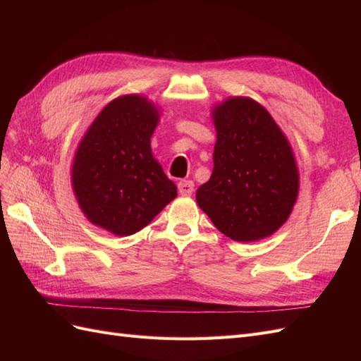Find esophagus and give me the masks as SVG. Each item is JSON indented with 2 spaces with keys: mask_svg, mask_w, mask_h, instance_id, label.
Instances as JSON below:
<instances>
[{
  "mask_svg": "<svg viewBox=\"0 0 361 361\" xmlns=\"http://www.w3.org/2000/svg\"><path fill=\"white\" fill-rule=\"evenodd\" d=\"M178 190L182 195H191L194 191V183L191 180H180L178 183Z\"/></svg>",
  "mask_w": 361,
  "mask_h": 361,
  "instance_id": "esophagus-1",
  "label": "esophagus"
}]
</instances>
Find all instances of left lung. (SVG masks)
<instances>
[{"label": "left lung", "mask_w": 361, "mask_h": 361, "mask_svg": "<svg viewBox=\"0 0 361 361\" xmlns=\"http://www.w3.org/2000/svg\"><path fill=\"white\" fill-rule=\"evenodd\" d=\"M211 179L195 192L214 226L238 243L264 239L286 223L300 176L286 135L259 102L228 97L212 111Z\"/></svg>", "instance_id": "8db88e82"}]
</instances>
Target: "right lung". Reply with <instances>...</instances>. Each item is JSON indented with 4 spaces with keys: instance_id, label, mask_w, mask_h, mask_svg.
Returning a JSON list of instances; mask_svg holds the SVG:
<instances>
[{
    "instance_id": "right-lung-1",
    "label": "right lung",
    "mask_w": 361,
    "mask_h": 361,
    "mask_svg": "<svg viewBox=\"0 0 361 361\" xmlns=\"http://www.w3.org/2000/svg\"><path fill=\"white\" fill-rule=\"evenodd\" d=\"M159 110L138 94L111 101L75 152L72 187L89 221L117 236L146 227L178 195L152 155Z\"/></svg>"
}]
</instances>
